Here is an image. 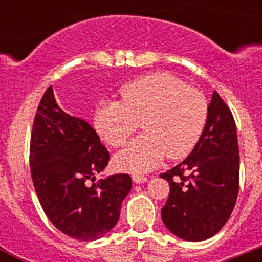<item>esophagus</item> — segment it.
I'll list each match as a JSON object with an SVG mask.
<instances>
[{
	"instance_id": "obj_1",
	"label": "esophagus",
	"mask_w": 262,
	"mask_h": 262,
	"mask_svg": "<svg viewBox=\"0 0 262 262\" xmlns=\"http://www.w3.org/2000/svg\"><path fill=\"white\" fill-rule=\"evenodd\" d=\"M133 181L135 184H143V182L147 181V177L143 174H133Z\"/></svg>"
}]
</instances>
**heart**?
<instances>
[{"label": "heart", "mask_w": 262, "mask_h": 262, "mask_svg": "<svg viewBox=\"0 0 262 262\" xmlns=\"http://www.w3.org/2000/svg\"><path fill=\"white\" fill-rule=\"evenodd\" d=\"M122 101L103 99L94 114V127L111 147H122L115 156L118 169L140 173L161 163L165 156L177 160L193 151L205 128L207 101L195 88L170 73L160 72L131 81L120 89Z\"/></svg>", "instance_id": "obj_1"}]
</instances>
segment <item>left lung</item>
<instances>
[{"instance_id": "left-lung-1", "label": "left lung", "mask_w": 262, "mask_h": 262, "mask_svg": "<svg viewBox=\"0 0 262 262\" xmlns=\"http://www.w3.org/2000/svg\"><path fill=\"white\" fill-rule=\"evenodd\" d=\"M207 120L191 154L163 173L170 186L161 209L165 227L180 239L202 242L222 230L239 194L240 157L230 107L214 92Z\"/></svg>"}]
</instances>
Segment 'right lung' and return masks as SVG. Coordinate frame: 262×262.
I'll return each mask as SVG.
<instances>
[{"label":"right lung","instance_id":"add662e5","mask_svg":"<svg viewBox=\"0 0 262 262\" xmlns=\"http://www.w3.org/2000/svg\"><path fill=\"white\" fill-rule=\"evenodd\" d=\"M108 160L96 129L64 113L52 86L48 88L32 123L30 170L41 209L69 237L92 242L117 224L122 201L131 190V177L119 173L89 184Z\"/></svg>","mask_w":262,"mask_h":262}]
</instances>
